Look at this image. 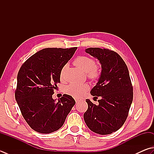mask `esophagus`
I'll return each instance as SVG.
<instances>
[{
  "mask_svg": "<svg viewBox=\"0 0 154 154\" xmlns=\"http://www.w3.org/2000/svg\"><path fill=\"white\" fill-rule=\"evenodd\" d=\"M75 100H76V103H78V101H80V100L78 99V98H76V99H75Z\"/></svg>",
  "mask_w": 154,
  "mask_h": 154,
  "instance_id": "esophagus-1",
  "label": "esophagus"
}]
</instances>
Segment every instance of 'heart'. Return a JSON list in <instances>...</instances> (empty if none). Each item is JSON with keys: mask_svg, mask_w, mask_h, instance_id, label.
Here are the masks:
<instances>
[{"mask_svg": "<svg viewBox=\"0 0 154 154\" xmlns=\"http://www.w3.org/2000/svg\"><path fill=\"white\" fill-rule=\"evenodd\" d=\"M74 64L78 68L86 72L87 76L92 80H96L100 75V69L95 66V61L88 56H78L74 61ZM66 69L64 66L61 70L60 77L62 78ZM89 89V85L86 83L76 84L71 83L66 87L65 91L69 95L75 98H80Z\"/></svg>", "mask_w": 154, "mask_h": 154, "instance_id": "1", "label": "heart"}]
</instances>
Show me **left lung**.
Listing matches in <instances>:
<instances>
[{
	"mask_svg": "<svg viewBox=\"0 0 154 154\" xmlns=\"http://www.w3.org/2000/svg\"><path fill=\"white\" fill-rule=\"evenodd\" d=\"M97 58L102 71L92 96L100 97L98 105L86 99L88 109L84 114L86 125L96 133L108 135L117 131L125 122L133 101V86L128 68L115 51L98 48L86 49Z\"/></svg>",
	"mask_w": 154,
	"mask_h": 154,
	"instance_id": "8db88e82",
	"label": "left lung"
}]
</instances>
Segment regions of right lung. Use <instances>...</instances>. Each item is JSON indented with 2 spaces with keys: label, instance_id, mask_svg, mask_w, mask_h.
<instances>
[{
  "label": "right lung",
  "instance_id": "1",
  "mask_svg": "<svg viewBox=\"0 0 154 154\" xmlns=\"http://www.w3.org/2000/svg\"><path fill=\"white\" fill-rule=\"evenodd\" d=\"M77 48H45L26 60L17 75L15 99L23 118L34 131L50 133L58 130L76 103L63 94L56 102L52 95L60 73Z\"/></svg>",
  "mask_w": 154,
  "mask_h": 154
}]
</instances>
